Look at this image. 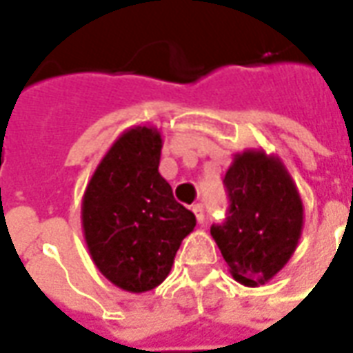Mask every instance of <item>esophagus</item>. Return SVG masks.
<instances>
[{
    "mask_svg": "<svg viewBox=\"0 0 353 353\" xmlns=\"http://www.w3.org/2000/svg\"><path fill=\"white\" fill-rule=\"evenodd\" d=\"M192 212H194V215H196V221L204 223L206 214H204V206H202V204H194V206H192Z\"/></svg>",
    "mask_w": 353,
    "mask_h": 353,
    "instance_id": "esophagus-1",
    "label": "esophagus"
}]
</instances>
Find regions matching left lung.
Listing matches in <instances>:
<instances>
[{"label": "left lung", "instance_id": "8db88e82", "mask_svg": "<svg viewBox=\"0 0 353 353\" xmlns=\"http://www.w3.org/2000/svg\"><path fill=\"white\" fill-rule=\"evenodd\" d=\"M223 183L229 214L212 236L232 278L248 288L265 285L288 265L304 225V208L280 157L263 149L236 153Z\"/></svg>", "mask_w": 353, "mask_h": 353}]
</instances>
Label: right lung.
Here are the masks:
<instances>
[{
	"label": "right lung",
	"instance_id": "obj_1",
	"mask_svg": "<svg viewBox=\"0 0 353 353\" xmlns=\"http://www.w3.org/2000/svg\"><path fill=\"white\" fill-rule=\"evenodd\" d=\"M162 136L132 126L109 147L88 181L81 225L94 265L113 285L143 293L161 285L196 217L159 174Z\"/></svg>",
	"mask_w": 353,
	"mask_h": 353
}]
</instances>
